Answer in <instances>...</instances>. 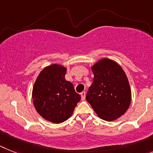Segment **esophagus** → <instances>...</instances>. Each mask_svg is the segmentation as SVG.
I'll return each instance as SVG.
<instances>
[{
  "instance_id": "34e87169",
  "label": "esophagus",
  "mask_w": 153,
  "mask_h": 153,
  "mask_svg": "<svg viewBox=\"0 0 153 153\" xmlns=\"http://www.w3.org/2000/svg\"><path fill=\"white\" fill-rule=\"evenodd\" d=\"M85 95H86V92L85 91H82L81 93V97H82V100H85Z\"/></svg>"
}]
</instances>
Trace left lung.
Here are the masks:
<instances>
[{
  "instance_id": "8db88e82",
  "label": "left lung",
  "mask_w": 153,
  "mask_h": 153,
  "mask_svg": "<svg viewBox=\"0 0 153 153\" xmlns=\"http://www.w3.org/2000/svg\"><path fill=\"white\" fill-rule=\"evenodd\" d=\"M94 78L86 100L95 113L105 121L119 119L127 111L132 94L126 73L119 64L102 58L93 65Z\"/></svg>"
}]
</instances>
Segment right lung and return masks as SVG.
Returning <instances> with one entry per match:
<instances>
[{"mask_svg": "<svg viewBox=\"0 0 153 153\" xmlns=\"http://www.w3.org/2000/svg\"><path fill=\"white\" fill-rule=\"evenodd\" d=\"M66 68L54 64L38 75L32 90L34 108L42 118L59 124L71 116L81 99L72 83L65 80Z\"/></svg>", "mask_w": 153, "mask_h": 153, "instance_id": "add662e5", "label": "right lung"}]
</instances>
